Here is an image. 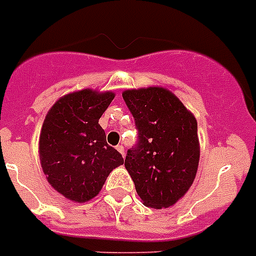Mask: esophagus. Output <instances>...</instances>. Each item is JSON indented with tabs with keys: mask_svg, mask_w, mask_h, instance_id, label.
Instances as JSON below:
<instances>
[{
	"mask_svg": "<svg viewBox=\"0 0 256 256\" xmlns=\"http://www.w3.org/2000/svg\"><path fill=\"white\" fill-rule=\"evenodd\" d=\"M117 150H118V151H120V152H121L122 156H124V146H121V144H120V146H117Z\"/></svg>",
	"mask_w": 256,
	"mask_h": 256,
	"instance_id": "obj_1",
	"label": "esophagus"
}]
</instances>
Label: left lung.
<instances>
[{
    "instance_id": "8db88e82",
    "label": "left lung",
    "mask_w": 256,
    "mask_h": 256,
    "mask_svg": "<svg viewBox=\"0 0 256 256\" xmlns=\"http://www.w3.org/2000/svg\"><path fill=\"white\" fill-rule=\"evenodd\" d=\"M138 130L124 167L146 206H172L196 178L200 144L197 121L167 89L150 86L122 93Z\"/></svg>"
}]
</instances>
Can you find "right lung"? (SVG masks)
<instances>
[{
	"instance_id": "1",
	"label": "right lung",
	"mask_w": 256,
	"mask_h": 256,
	"mask_svg": "<svg viewBox=\"0 0 256 256\" xmlns=\"http://www.w3.org/2000/svg\"><path fill=\"white\" fill-rule=\"evenodd\" d=\"M114 93L82 89L59 98L46 116L39 136V156L55 190L74 202L96 197L124 158L106 143L98 120Z\"/></svg>"
}]
</instances>
